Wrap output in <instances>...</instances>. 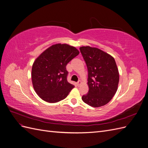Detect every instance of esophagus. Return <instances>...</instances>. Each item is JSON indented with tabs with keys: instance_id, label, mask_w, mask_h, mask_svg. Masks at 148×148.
<instances>
[{
	"instance_id": "1",
	"label": "esophagus",
	"mask_w": 148,
	"mask_h": 148,
	"mask_svg": "<svg viewBox=\"0 0 148 148\" xmlns=\"http://www.w3.org/2000/svg\"><path fill=\"white\" fill-rule=\"evenodd\" d=\"M81 84H82V82H81V81H78V82L77 83V84L78 86H79V85Z\"/></svg>"
}]
</instances>
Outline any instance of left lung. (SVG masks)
Returning a JSON list of instances; mask_svg holds the SVG:
<instances>
[{"label": "left lung", "mask_w": 148, "mask_h": 148, "mask_svg": "<svg viewBox=\"0 0 148 148\" xmlns=\"http://www.w3.org/2000/svg\"><path fill=\"white\" fill-rule=\"evenodd\" d=\"M88 71L89 91L82 96L93 107L107 104L117 92L119 73L115 59L101 49L89 46L79 47Z\"/></svg>", "instance_id": "obj_1"}]
</instances>
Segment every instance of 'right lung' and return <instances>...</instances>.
Segmentation results:
<instances>
[{"label":"right lung","mask_w":148,"mask_h":148,"mask_svg":"<svg viewBox=\"0 0 148 148\" xmlns=\"http://www.w3.org/2000/svg\"><path fill=\"white\" fill-rule=\"evenodd\" d=\"M78 49L57 44L44 51L34 62L31 78L37 95L44 101L55 103L64 99L75 86L67 82L66 66L79 54Z\"/></svg>","instance_id":"1"}]
</instances>
